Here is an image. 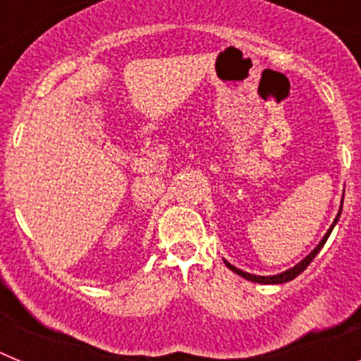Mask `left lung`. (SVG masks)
Listing matches in <instances>:
<instances>
[{
  "mask_svg": "<svg viewBox=\"0 0 361 361\" xmlns=\"http://www.w3.org/2000/svg\"><path fill=\"white\" fill-rule=\"evenodd\" d=\"M340 213H342V206H340V212H338V215H336V219H334L333 226H331V228H329V231L325 233V237L322 238V240H320V244H318L317 247H314V250H312L311 253H309L307 257H305L304 260H302V262H298V264H296L295 267H291V269L283 271V273H280V275H273V276H257V275H251V273H244V271L237 269V267H235V266H231V264H229V262H226V260H224V262H226V266H228L229 269L233 271V273H237V275H240L242 279H245V280H251V282H258V283H283V282H289V280L296 279V276H298L300 273H302V271H304L305 267H307L309 264L312 262V258L317 257V255H318V251H320L322 247H324V244H325V242H327V238H329L331 231H333L334 224H336V222H338V219H340Z\"/></svg>",
  "mask_w": 361,
  "mask_h": 361,
  "instance_id": "1",
  "label": "left lung"
}]
</instances>
